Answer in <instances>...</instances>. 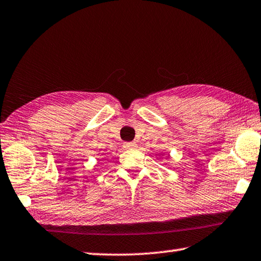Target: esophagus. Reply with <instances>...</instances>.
Instances as JSON below:
<instances>
[{"label":"esophagus","mask_w":261,"mask_h":261,"mask_svg":"<svg viewBox=\"0 0 261 261\" xmlns=\"http://www.w3.org/2000/svg\"><path fill=\"white\" fill-rule=\"evenodd\" d=\"M123 147L126 148V149H130V148H136L137 144H136V142H124Z\"/></svg>","instance_id":"1"}]
</instances>
